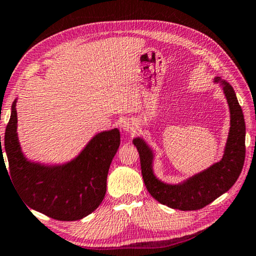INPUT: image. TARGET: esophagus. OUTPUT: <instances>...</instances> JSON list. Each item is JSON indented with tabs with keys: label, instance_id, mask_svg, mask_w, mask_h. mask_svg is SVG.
Masks as SVG:
<instances>
[{
	"label": "esophagus",
	"instance_id": "1",
	"mask_svg": "<svg viewBox=\"0 0 256 256\" xmlns=\"http://www.w3.org/2000/svg\"><path fill=\"white\" fill-rule=\"evenodd\" d=\"M121 129L124 132H134L137 129V124L132 119H124L121 122Z\"/></svg>",
	"mask_w": 256,
	"mask_h": 256
}]
</instances>
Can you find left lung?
<instances>
[{
    "label": "left lung",
    "instance_id": "left-lung-1",
    "mask_svg": "<svg viewBox=\"0 0 256 256\" xmlns=\"http://www.w3.org/2000/svg\"><path fill=\"white\" fill-rule=\"evenodd\" d=\"M214 83L224 92L230 110V129L223 156L209 168L176 184L159 179L154 173L156 151L142 136L132 138L140 154V168L146 190L159 203L179 210H198L226 192L238 179L245 162L246 126L232 85L216 76Z\"/></svg>",
    "mask_w": 256,
    "mask_h": 256
}]
</instances>
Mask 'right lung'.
I'll list each match as a JSON object with an SVG mask.
<instances>
[{"instance_id":"add662e5","label":"right lung","mask_w":256,"mask_h":256,"mask_svg":"<svg viewBox=\"0 0 256 256\" xmlns=\"http://www.w3.org/2000/svg\"><path fill=\"white\" fill-rule=\"evenodd\" d=\"M16 105L17 98L11 105L3 146L0 137V162L6 154L11 180L23 201L58 220H78L94 212L105 198L107 174L120 146L119 129L97 132L70 160H31L18 138Z\"/></svg>"}]
</instances>
